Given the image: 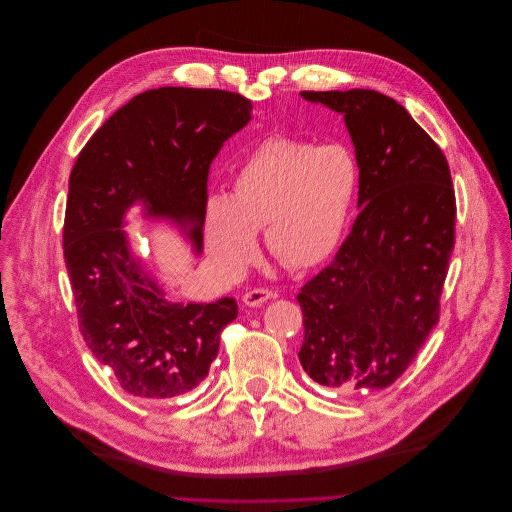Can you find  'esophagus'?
I'll list each match as a JSON object with an SVG mask.
<instances>
[{"label":"esophagus","instance_id":"esophagus-1","mask_svg":"<svg viewBox=\"0 0 512 512\" xmlns=\"http://www.w3.org/2000/svg\"><path fill=\"white\" fill-rule=\"evenodd\" d=\"M276 296H278V292L272 290V288H252L244 294V302L248 306H260V304H264V302H268L270 298H276Z\"/></svg>","mask_w":512,"mask_h":512}]
</instances>
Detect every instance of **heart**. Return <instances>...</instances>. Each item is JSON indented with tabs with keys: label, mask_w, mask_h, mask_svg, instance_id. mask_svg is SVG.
<instances>
[{
	"label": "heart",
	"mask_w": 512,
	"mask_h": 512,
	"mask_svg": "<svg viewBox=\"0 0 512 512\" xmlns=\"http://www.w3.org/2000/svg\"><path fill=\"white\" fill-rule=\"evenodd\" d=\"M357 183L347 147L270 137L238 167L232 193L208 199V252L234 274L256 254L254 232L264 230V244L282 266L313 268L337 248Z\"/></svg>",
	"instance_id": "heart-1"
}]
</instances>
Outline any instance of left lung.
<instances>
[{
  "label": "left lung",
  "mask_w": 512,
  "mask_h": 512,
  "mask_svg": "<svg viewBox=\"0 0 512 512\" xmlns=\"http://www.w3.org/2000/svg\"><path fill=\"white\" fill-rule=\"evenodd\" d=\"M343 113L361 208L337 256L306 282L302 369L341 393L379 391L410 367L440 319L456 234L446 155L397 100L375 90H302Z\"/></svg>",
  "instance_id": "left-lung-1"
}]
</instances>
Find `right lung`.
<instances>
[{
	"label": "right lung",
	"instance_id": "1",
	"mask_svg": "<svg viewBox=\"0 0 512 512\" xmlns=\"http://www.w3.org/2000/svg\"><path fill=\"white\" fill-rule=\"evenodd\" d=\"M252 113L250 98L218 88L161 86L133 96L80 151L68 183L64 262L80 333L92 355L139 399H165L208 377L236 298L171 304L131 256L125 212L191 226L201 250L210 165Z\"/></svg>",
	"mask_w": 512,
	"mask_h": 512
}]
</instances>
